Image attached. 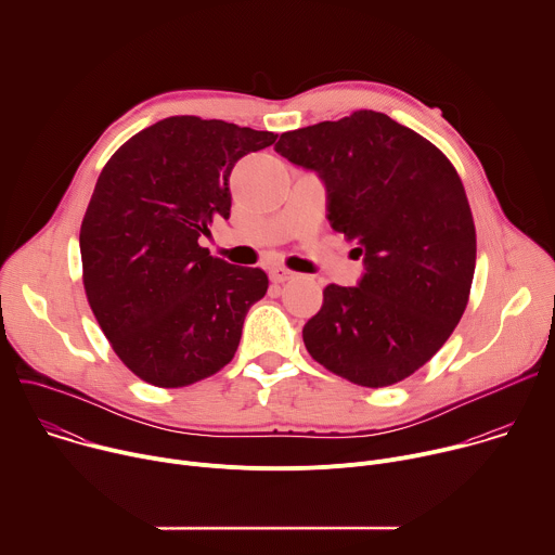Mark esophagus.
Here are the masks:
<instances>
[{"label": "esophagus", "mask_w": 555, "mask_h": 555, "mask_svg": "<svg viewBox=\"0 0 555 555\" xmlns=\"http://www.w3.org/2000/svg\"><path fill=\"white\" fill-rule=\"evenodd\" d=\"M294 276H296V272L289 270V268H285V266H272V268H270V279H272L274 283H285V281H292Z\"/></svg>", "instance_id": "obj_1"}]
</instances>
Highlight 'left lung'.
I'll use <instances>...</instances> for the list:
<instances>
[{
	"label": "left lung",
	"mask_w": 555,
	"mask_h": 555,
	"mask_svg": "<svg viewBox=\"0 0 555 555\" xmlns=\"http://www.w3.org/2000/svg\"><path fill=\"white\" fill-rule=\"evenodd\" d=\"M276 153L327 186V217L364 257L358 287L323 289L302 327L309 356L369 388L398 384L450 338L469 300L477 230L448 157L386 114L281 133Z\"/></svg>",
	"instance_id": "obj_1"
}]
</instances>
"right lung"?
I'll return each mask as SVG.
<instances>
[{
	"label": "right lung",
	"instance_id": "right-lung-1",
	"mask_svg": "<svg viewBox=\"0 0 555 555\" xmlns=\"http://www.w3.org/2000/svg\"><path fill=\"white\" fill-rule=\"evenodd\" d=\"M274 140L225 120L171 116L103 167L78 236L83 287L114 353L146 384L189 386L234 358L268 274L210 257L199 236L212 217H230L234 163Z\"/></svg>",
	"mask_w": 555,
	"mask_h": 555
}]
</instances>
